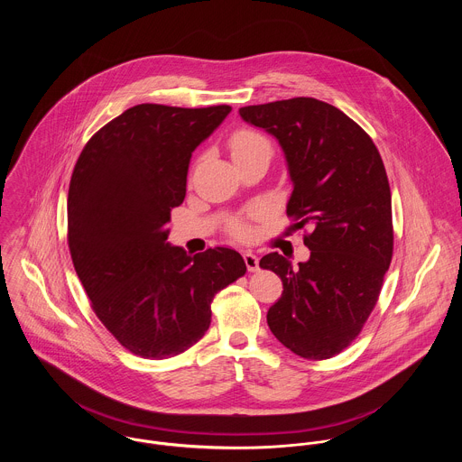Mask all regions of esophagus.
<instances>
[{
    "instance_id": "1",
    "label": "esophagus",
    "mask_w": 462,
    "mask_h": 462,
    "mask_svg": "<svg viewBox=\"0 0 462 462\" xmlns=\"http://www.w3.org/2000/svg\"><path fill=\"white\" fill-rule=\"evenodd\" d=\"M244 262L247 264V270H249V272H256V270L260 268V260H258V256H256V254H253L251 251L244 253Z\"/></svg>"
}]
</instances>
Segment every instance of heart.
Wrapping results in <instances>:
<instances>
[{
	"label": "heart",
	"mask_w": 462,
	"mask_h": 462,
	"mask_svg": "<svg viewBox=\"0 0 462 462\" xmlns=\"http://www.w3.org/2000/svg\"><path fill=\"white\" fill-rule=\"evenodd\" d=\"M229 145H231L233 158L247 156V154H253L258 151H270V142L264 138L263 134L253 132V130H240V132L235 133L229 140ZM231 233L238 238H245L251 235V229L245 222L236 220L231 224Z\"/></svg>",
	"instance_id": "heart-1"
}]
</instances>
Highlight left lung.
I'll return each mask as SVG.
<instances>
[{"mask_svg": "<svg viewBox=\"0 0 462 462\" xmlns=\"http://www.w3.org/2000/svg\"><path fill=\"white\" fill-rule=\"evenodd\" d=\"M240 117L272 134L286 160V204L310 260L293 266L277 253L260 266L282 281L270 306L272 334L293 354L329 359L361 332L379 299L393 254L392 192L372 138L329 103L293 97L240 108Z\"/></svg>", "mask_w": 462, "mask_h": 462, "instance_id": "left-lung-1", "label": "left lung"}]
</instances>
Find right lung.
Instances as JSON below:
<instances>
[{
    "label": "right lung",
    "mask_w": 462,
    "mask_h": 462,
    "mask_svg": "<svg viewBox=\"0 0 462 462\" xmlns=\"http://www.w3.org/2000/svg\"><path fill=\"white\" fill-rule=\"evenodd\" d=\"M229 112L227 105H136L96 133L76 162L70 258L94 313L134 356L189 350L209 328L213 297L247 270L233 249L192 256L167 242L192 152Z\"/></svg>",
    "instance_id": "1"
}]
</instances>
